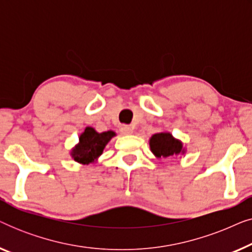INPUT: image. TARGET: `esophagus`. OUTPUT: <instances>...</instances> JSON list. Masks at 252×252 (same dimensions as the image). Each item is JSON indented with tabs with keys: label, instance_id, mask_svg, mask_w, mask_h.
I'll use <instances>...</instances> for the list:
<instances>
[{
	"label": "esophagus",
	"instance_id": "esophagus-1",
	"mask_svg": "<svg viewBox=\"0 0 252 252\" xmlns=\"http://www.w3.org/2000/svg\"><path fill=\"white\" fill-rule=\"evenodd\" d=\"M120 132H122L124 135H129V134L133 133V128L128 125H123L120 127Z\"/></svg>",
	"mask_w": 252,
	"mask_h": 252
}]
</instances>
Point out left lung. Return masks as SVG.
<instances>
[{
  "label": "left lung",
  "mask_w": 252,
  "mask_h": 252,
  "mask_svg": "<svg viewBox=\"0 0 252 252\" xmlns=\"http://www.w3.org/2000/svg\"><path fill=\"white\" fill-rule=\"evenodd\" d=\"M149 144L151 151L157 158H166L185 153L182 143L179 140L174 139L170 133L155 134L151 136Z\"/></svg>",
  "instance_id": "obj_1"
}]
</instances>
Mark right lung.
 <instances>
[{"label": "right lung", "mask_w": 252, "mask_h": 252, "mask_svg": "<svg viewBox=\"0 0 252 252\" xmlns=\"http://www.w3.org/2000/svg\"><path fill=\"white\" fill-rule=\"evenodd\" d=\"M115 136L112 130L97 133L93 127H86L85 132L79 137V144L72 150V157L80 164L88 165L101 156L110 140Z\"/></svg>", "instance_id": "right-lung-1"}]
</instances>
